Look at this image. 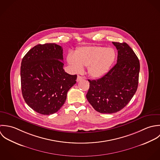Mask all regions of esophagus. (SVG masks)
Listing matches in <instances>:
<instances>
[{
	"mask_svg": "<svg viewBox=\"0 0 160 160\" xmlns=\"http://www.w3.org/2000/svg\"><path fill=\"white\" fill-rule=\"evenodd\" d=\"M83 80V77H80V76H78L77 77V82H80V81H81V80Z\"/></svg>",
	"mask_w": 160,
	"mask_h": 160,
	"instance_id": "1",
	"label": "esophagus"
}]
</instances>
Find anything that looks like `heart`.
Instances as JSON below:
<instances>
[{
  "instance_id": "b5f03b06",
  "label": "heart",
  "mask_w": 160,
  "mask_h": 160,
  "mask_svg": "<svg viewBox=\"0 0 160 160\" xmlns=\"http://www.w3.org/2000/svg\"><path fill=\"white\" fill-rule=\"evenodd\" d=\"M116 58V52L112 48L87 46L77 49L75 55L69 54L67 61L75 72H81L83 66L87 67L89 75L98 78L109 72Z\"/></svg>"
}]
</instances>
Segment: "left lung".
Masks as SVG:
<instances>
[{
	"mask_svg": "<svg viewBox=\"0 0 160 160\" xmlns=\"http://www.w3.org/2000/svg\"><path fill=\"white\" fill-rule=\"evenodd\" d=\"M112 44L118 49L116 64L102 77L90 80L87 99L96 111L112 114L122 109L135 95L138 83L139 60L126 42Z\"/></svg>",
	"mask_w": 160,
	"mask_h": 160,
	"instance_id": "left-lung-1",
	"label": "left lung"
}]
</instances>
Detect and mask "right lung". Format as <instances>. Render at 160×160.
<instances>
[{"mask_svg":"<svg viewBox=\"0 0 160 160\" xmlns=\"http://www.w3.org/2000/svg\"><path fill=\"white\" fill-rule=\"evenodd\" d=\"M63 49L55 43L38 44L23 57L20 68L21 86L26 103L43 115L58 112L69 89L76 83L77 75L63 68Z\"/></svg>","mask_w":160,"mask_h":160,"instance_id":"add662e5","label":"right lung"}]
</instances>
